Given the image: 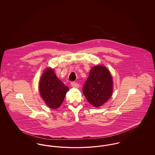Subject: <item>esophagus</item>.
<instances>
[{"label": "esophagus", "instance_id": "obj_1", "mask_svg": "<svg viewBox=\"0 0 155 155\" xmlns=\"http://www.w3.org/2000/svg\"><path fill=\"white\" fill-rule=\"evenodd\" d=\"M71 85L73 87H74V88H79V84L75 82H71Z\"/></svg>", "mask_w": 155, "mask_h": 155}]
</instances>
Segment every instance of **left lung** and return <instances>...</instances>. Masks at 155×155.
Masks as SVG:
<instances>
[{
	"label": "left lung",
	"mask_w": 155,
	"mask_h": 155,
	"mask_svg": "<svg viewBox=\"0 0 155 155\" xmlns=\"http://www.w3.org/2000/svg\"><path fill=\"white\" fill-rule=\"evenodd\" d=\"M112 91L113 81L109 70L101 65L92 67L82 89L89 103L94 107L102 106L109 99Z\"/></svg>",
	"instance_id": "obj_1"
}]
</instances>
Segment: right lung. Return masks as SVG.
Instances as JSON below:
<instances>
[{"label":"right lung","instance_id":"add662e5","mask_svg":"<svg viewBox=\"0 0 155 155\" xmlns=\"http://www.w3.org/2000/svg\"><path fill=\"white\" fill-rule=\"evenodd\" d=\"M68 88L58 78L54 71L48 68L39 82L41 95L48 106L56 109L61 106Z\"/></svg>","mask_w":155,"mask_h":155}]
</instances>
